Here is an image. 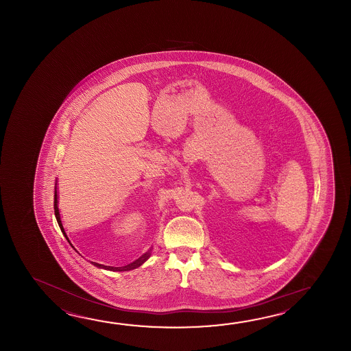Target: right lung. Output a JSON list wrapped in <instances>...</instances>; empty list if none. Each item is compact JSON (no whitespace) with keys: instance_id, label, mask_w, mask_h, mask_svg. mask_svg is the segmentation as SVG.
I'll use <instances>...</instances> for the list:
<instances>
[{"instance_id":"1","label":"right lung","mask_w":351,"mask_h":351,"mask_svg":"<svg viewBox=\"0 0 351 351\" xmlns=\"http://www.w3.org/2000/svg\"><path fill=\"white\" fill-rule=\"evenodd\" d=\"M58 203H59V201H58V192H56V184H55V194H53V209H55V217H56V221H58V223H59L60 230H61V232L64 233V236H65V237H66L67 239L66 233H65V230H64V226H62V223H61V218H60L59 208H58ZM148 257H149V254H144V256H142V257H141L139 260H136V261L133 262V263L128 265L127 269H135V267L141 266L143 262L145 261V260H147Z\"/></svg>"}]
</instances>
